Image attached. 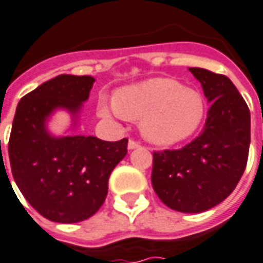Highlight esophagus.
Listing matches in <instances>:
<instances>
[{
    "label": "esophagus",
    "instance_id": "34e87169",
    "mask_svg": "<svg viewBox=\"0 0 263 263\" xmlns=\"http://www.w3.org/2000/svg\"><path fill=\"white\" fill-rule=\"evenodd\" d=\"M141 144L138 142V141H134V139H129V142H128V149H135V148H139Z\"/></svg>",
    "mask_w": 263,
    "mask_h": 263
}]
</instances>
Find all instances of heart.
<instances>
[{"label":"heart","instance_id":"b5f03b06","mask_svg":"<svg viewBox=\"0 0 263 263\" xmlns=\"http://www.w3.org/2000/svg\"><path fill=\"white\" fill-rule=\"evenodd\" d=\"M206 105L201 93L171 78H151L114 92V101H101L102 118L141 119L146 141L170 146L192 137L205 118Z\"/></svg>","mask_w":263,"mask_h":263}]
</instances>
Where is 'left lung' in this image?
<instances>
[{"label":"left lung","instance_id":"obj_1","mask_svg":"<svg viewBox=\"0 0 263 263\" xmlns=\"http://www.w3.org/2000/svg\"><path fill=\"white\" fill-rule=\"evenodd\" d=\"M211 104L201 135L181 149L154 152L152 186L168 208L199 214L232 194L245 171L251 114L228 77L189 68Z\"/></svg>","mask_w":263,"mask_h":263}]
</instances>
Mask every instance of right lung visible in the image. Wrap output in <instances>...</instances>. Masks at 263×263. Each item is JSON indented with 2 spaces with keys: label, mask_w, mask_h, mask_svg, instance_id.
Here are the masks:
<instances>
[{
  "label": "right lung",
  "mask_w": 263,
  "mask_h": 263,
  "mask_svg": "<svg viewBox=\"0 0 263 263\" xmlns=\"http://www.w3.org/2000/svg\"><path fill=\"white\" fill-rule=\"evenodd\" d=\"M93 82L89 75H58L16 106L8 144L12 176L29 205L49 221L75 223L92 216L105 201L111 172L128 152L126 138L108 142L48 131L58 109L67 111L71 129L77 128Z\"/></svg>",
  "instance_id": "obj_1"
}]
</instances>
